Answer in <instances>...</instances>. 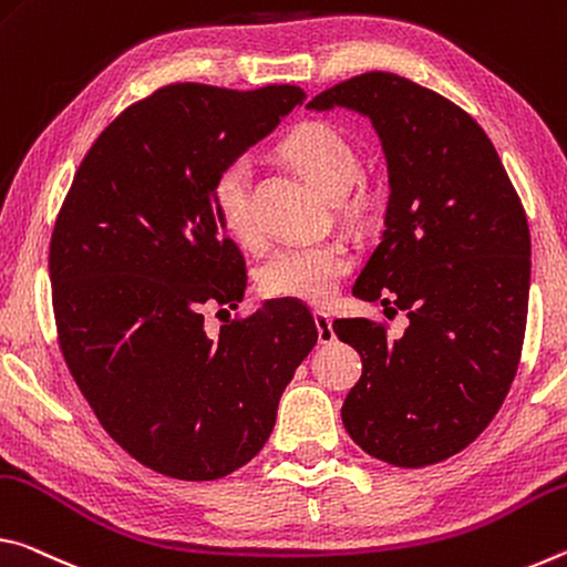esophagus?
I'll list each match as a JSON object with an SVG mask.
<instances>
[{
  "label": "esophagus",
  "mask_w": 567,
  "mask_h": 567,
  "mask_svg": "<svg viewBox=\"0 0 567 567\" xmlns=\"http://www.w3.org/2000/svg\"><path fill=\"white\" fill-rule=\"evenodd\" d=\"M313 323H317L321 344H331V341L337 339V333H333V327H331V317L327 311H313Z\"/></svg>",
  "instance_id": "obj_1"
}]
</instances>
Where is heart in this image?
I'll use <instances>...</instances> for the list:
<instances>
[{
  "label": "heart",
  "instance_id": "obj_1",
  "mask_svg": "<svg viewBox=\"0 0 567 567\" xmlns=\"http://www.w3.org/2000/svg\"><path fill=\"white\" fill-rule=\"evenodd\" d=\"M281 155L306 181L329 198H339L349 190L359 171V155L344 135L329 123H301L281 141ZM213 210L238 244H256L258 230L250 210V168L248 163L230 161L216 173L210 183ZM351 254L341 240L286 246L268 258L258 284L266 296L321 303L331 299L341 276L349 271Z\"/></svg>",
  "mask_w": 567,
  "mask_h": 567
}]
</instances>
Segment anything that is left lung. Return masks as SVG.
<instances>
[{"mask_svg": "<svg viewBox=\"0 0 567 567\" xmlns=\"http://www.w3.org/2000/svg\"><path fill=\"white\" fill-rule=\"evenodd\" d=\"M306 107L354 110L382 141L384 234L354 296L410 319L399 339L369 319L333 321L361 357L341 420L371 457L434 465L480 437L515 379L530 293L523 203L485 130L412 80L367 72Z\"/></svg>", "mask_w": 567, "mask_h": 567, "instance_id": "left-lung-1", "label": "left lung"}]
</instances>
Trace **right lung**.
<instances>
[{
  "instance_id": "right-lung-1",
  "label": "right lung",
  "mask_w": 567,
  "mask_h": 567,
  "mask_svg": "<svg viewBox=\"0 0 567 567\" xmlns=\"http://www.w3.org/2000/svg\"><path fill=\"white\" fill-rule=\"evenodd\" d=\"M303 97L293 85L161 87L102 130L54 223L52 306L70 374L110 437L161 475L218 480L254 460L319 339L296 301H268L218 337L200 313L236 309L246 291L210 183Z\"/></svg>"
}]
</instances>
